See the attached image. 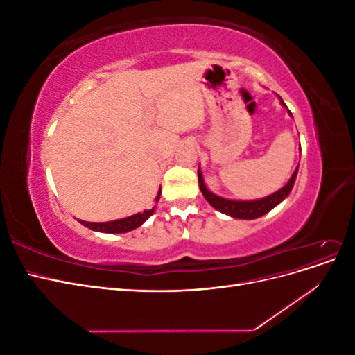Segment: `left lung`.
<instances>
[{"instance_id":"1","label":"left lung","mask_w":355,"mask_h":355,"mask_svg":"<svg viewBox=\"0 0 355 355\" xmlns=\"http://www.w3.org/2000/svg\"><path fill=\"white\" fill-rule=\"evenodd\" d=\"M282 105H284L283 101H282ZM290 115H292V112H290ZM296 175H297V167L293 171L292 178H290V180L282 189H278L277 192H274V194L268 196L265 198L254 200V201H234V200H227V198H222V197L211 194V192L206 188V185H204L200 168H198V185H200V189L202 192L204 198L209 201L211 207H214L225 214H228V216L237 218V219H256V218L263 216V214L270 210H272L277 204H280L290 194V191H292L293 184L296 180Z\"/></svg>"}]
</instances>
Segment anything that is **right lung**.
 <instances>
[{"label":"right lung","mask_w":355,"mask_h":355,"mask_svg":"<svg viewBox=\"0 0 355 355\" xmlns=\"http://www.w3.org/2000/svg\"><path fill=\"white\" fill-rule=\"evenodd\" d=\"M159 194H161V189L158 192V196L155 198V201L159 200ZM154 213V207L153 209H148L142 213H137L133 214V216H128L124 219H118V220H111V222H84L80 220L84 227H87L93 231H99V232H110V234H120V232H127V231H132L137 227H141V225L151 216Z\"/></svg>","instance_id":"1"}]
</instances>
